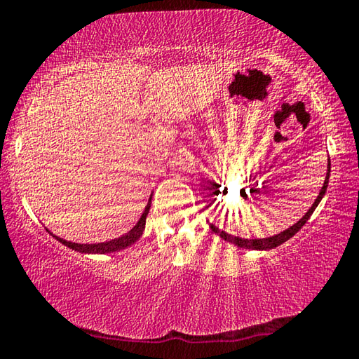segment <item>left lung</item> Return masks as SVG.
<instances>
[{
    "label": "left lung",
    "mask_w": 359,
    "mask_h": 359,
    "mask_svg": "<svg viewBox=\"0 0 359 359\" xmlns=\"http://www.w3.org/2000/svg\"><path fill=\"white\" fill-rule=\"evenodd\" d=\"M329 173H331V158L327 157V173H326V178H325V183H323V187L321 191L318 194V197L315 198V202L312 207H310V210L305 213L301 219H299L294 226L287 227L286 231L280 232L277 235H272V237H267V238H242V237H235V235H231L227 233L224 231H221L219 227H216L215 224H211V222H208V226L211 231H213L218 237H221L222 240H226V242L229 243H233L235 246H240V248H246V250H259V251H267V250H272V248H277L278 245L285 243L286 240H290L292 235H296L299 231H301L302 226L305 224V222L309 221L310 216H312V213L315 211V208L318 207V203L321 202V198L325 197L326 194V189H327V183H329Z\"/></svg>",
    "instance_id": "obj_1"
}]
</instances>
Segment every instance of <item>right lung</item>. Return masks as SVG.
I'll list each match as a JSON object with an SVG mask.
<instances>
[{"mask_svg":"<svg viewBox=\"0 0 359 359\" xmlns=\"http://www.w3.org/2000/svg\"><path fill=\"white\" fill-rule=\"evenodd\" d=\"M151 198L149 197L148 205H146V208L143 211V215H141V218L138 219L137 224H135L130 231H128L126 235H122L119 238H114V240H108V242H102V243H74V242H68V240L57 237V235L52 233L49 229H47V232L54 235V238L58 240L62 245L68 246L69 250H74V251H79V252H84V255H107V252H116V251H121V250H126L128 246L133 245L137 240L143 235L144 232V226H146V216L149 213V208H151Z\"/></svg>","mask_w":359,"mask_h":359,"instance_id":"add662e5","label":"right lung"}]
</instances>
